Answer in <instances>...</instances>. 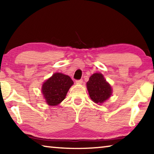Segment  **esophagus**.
<instances>
[{"mask_svg":"<svg viewBox=\"0 0 154 154\" xmlns=\"http://www.w3.org/2000/svg\"><path fill=\"white\" fill-rule=\"evenodd\" d=\"M82 83H83V80L82 79L76 80V83H77V84H82Z\"/></svg>","mask_w":154,"mask_h":154,"instance_id":"1","label":"esophagus"}]
</instances>
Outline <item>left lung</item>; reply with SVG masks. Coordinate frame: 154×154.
<instances>
[{
    "label": "left lung",
    "instance_id": "obj_1",
    "mask_svg": "<svg viewBox=\"0 0 154 154\" xmlns=\"http://www.w3.org/2000/svg\"><path fill=\"white\" fill-rule=\"evenodd\" d=\"M90 97L95 103H103L112 94V88L101 73H94L87 82Z\"/></svg>",
    "mask_w": 154,
    "mask_h": 154
}]
</instances>
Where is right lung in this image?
<instances>
[{
  "mask_svg": "<svg viewBox=\"0 0 154 154\" xmlns=\"http://www.w3.org/2000/svg\"><path fill=\"white\" fill-rule=\"evenodd\" d=\"M73 82L69 76L56 72L43 83L41 92L48 105L56 106L65 98Z\"/></svg>",
  "mask_w": 154,
  "mask_h": 154,
  "instance_id": "right-lung-1",
  "label": "right lung"
}]
</instances>
